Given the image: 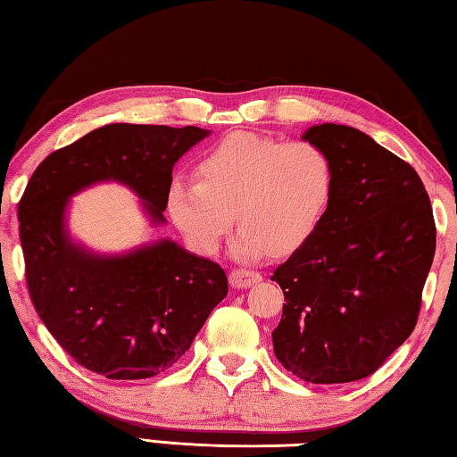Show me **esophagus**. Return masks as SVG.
<instances>
[{
    "label": "esophagus",
    "mask_w": 457,
    "mask_h": 457,
    "mask_svg": "<svg viewBox=\"0 0 457 457\" xmlns=\"http://www.w3.org/2000/svg\"><path fill=\"white\" fill-rule=\"evenodd\" d=\"M262 280V276L253 270H245V268H237L231 270L229 274V284L231 288H250V286L258 284Z\"/></svg>",
    "instance_id": "obj_1"
}]
</instances>
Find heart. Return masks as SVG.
<instances>
[{
    "instance_id": "1",
    "label": "heart",
    "mask_w": 457,
    "mask_h": 457,
    "mask_svg": "<svg viewBox=\"0 0 457 457\" xmlns=\"http://www.w3.org/2000/svg\"><path fill=\"white\" fill-rule=\"evenodd\" d=\"M197 183L175 181L169 212L193 250L213 253L234 223L239 260L298 250L327 213L335 167L328 153L308 141L282 143L237 130L201 154Z\"/></svg>"
}]
</instances>
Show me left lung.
I'll return each instance as SVG.
<instances>
[{
    "label": "left lung",
    "mask_w": 457,
    "mask_h": 457,
    "mask_svg": "<svg viewBox=\"0 0 457 457\" xmlns=\"http://www.w3.org/2000/svg\"><path fill=\"white\" fill-rule=\"evenodd\" d=\"M335 189L312 237L274 270L284 292L276 359L308 383H351L411 335L436 253V221L420 175L359 129L311 127Z\"/></svg>",
    "instance_id": "8db88e82"
}]
</instances>
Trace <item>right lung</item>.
<instances>
[{"label":"right lung","instance_id":"1","mask_svg":"<svg viewBox=\"0 0 457 457\" xmlns=\"http://www.w3.org/2000/svg\"><path fill=\"white\" fill-rule=\"evenodd\" d=\"M207 135L199 127L114 122L50 153L28 181L18 220L29 298L84 369L117 381L163 373L226 298L221 266L171 239L100 256L74 244L66 228L68 201L100 181L127 185L153 226L165 223L173 165Z\"/></svg>","mask_w":457,"mask_h":457}]
</instances>
